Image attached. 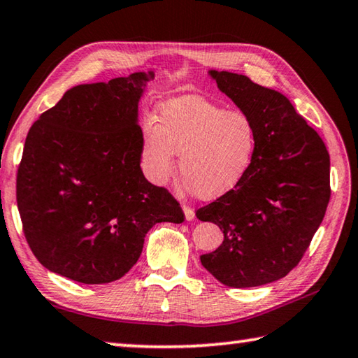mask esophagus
I'll use <instances>...</instances> for the list:
<instances>
[{
	"mask_svg": "<svg viewBox=\"0 0 358 358\" xmlns=\"http://www.w3.org/2000/svg\"><path fill=\"white\" fill-rule=\"evenodd\" d=\"M183 213H185L186 221H192L194 216H196V213H194V210L187 207V205H183Z\"/></svg>",
	"mask_w": 358,
	"mask_h": 358,
	"instance_id": "esophagus-1",
	"label": "esophagus"
}]
</instances>
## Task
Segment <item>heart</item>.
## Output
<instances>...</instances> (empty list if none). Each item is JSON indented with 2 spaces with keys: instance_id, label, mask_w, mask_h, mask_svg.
<instances>
[{
  "instance_id": "heart-1",
  "label": "heart",
  "mask_w": 358,
  "mask_h": 358,
  "mask_svg": "<svg viewBox=\"0 0 358 358\" xmlns=\"http://www.w3.org/2000/svg\"><path fill=\"white\" fill-rule=\"evenodd\" d=\"M156 118L157 124L147 121L142 128V167L155 185L171 180L175 153L186 187L202 199L224 196L250 173L257 132L248 115L181 94L161 102Z\"/></svg>"
}]
</instances>
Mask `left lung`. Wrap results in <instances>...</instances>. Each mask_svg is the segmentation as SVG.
I'll use <instances>...</instances> for the list:
<instances>
[{
  "mask_svg": "<svg viewBox=\"0 0 358 358\" xmlns=\"http://www.w3.org/2000/svg\"><path fill=\"white\" fill-rule=\"evenodd\" d=\"M220 92L248 115L257 132L256 157L241 183L207 207L201 221L220 226L224 240L201 256L229 287H256L296 266L330 201V156L325 143L286 96L246 76L210 69Z\"/></svg>",
  "mask_w": 358,
  "mask_h": 358,
  "instance_id": "8db88e82",
  "label": "left lung"
}]
</instances>
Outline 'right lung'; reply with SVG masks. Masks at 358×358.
Returning <instances> with one entry per match:
<instances>
[{
  "label": "right lung",
  "mask_w": 358,
  "mask_h": 358,
  "mask_svg": "<svg viewBox=\"0 0 358 358\" xmlns=\"http://www.w3.org/2000/svg\"><path fill=\"white\" fill-rule=\"evenodd\" d=\"M155 72L68 90L29 129L17 207L36 259L82 284L120 280L148 230L185 221L178 202L142 172L138 102Z\"/></svg>",
  "instance_id": "1"
}]
</instances>
